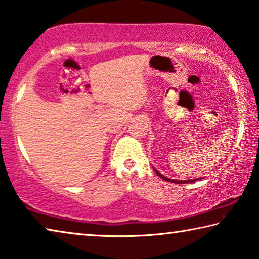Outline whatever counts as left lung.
<instances>
[{
	"label": "left lung",
	"mask_w": 259,
	"mask_h": 259,
	"mask_svg": "<svg viewBox=\"0 0 259 259\" xmlns=\"http://www.w3.org/2000/svg\"><path fill=\"white\" fill-rule=\"evenodd\" d=\"M155 169V168H153ZM155 171H156V174L158 175V176H160L161 179H164L165 181H168V182H171V183H178V184H185V183H191V182H196V181H198V180H200V179H194V180H184V181H178V180H171V179H168V178H166V176H164L162 174H160L159 171L158 170H156L155 169ZM202 179V178H201Z\"/></svg>",
	"instance_id": "1"
}]
</instances>
